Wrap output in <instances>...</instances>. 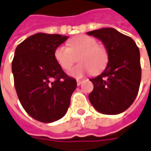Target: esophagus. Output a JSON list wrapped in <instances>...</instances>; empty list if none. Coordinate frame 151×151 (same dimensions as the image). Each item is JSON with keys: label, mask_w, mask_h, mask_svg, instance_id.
<instances>
[{"label": "esophagus", "mask_w": 151, "mask_h": 151, "mask_svg": "<svg viewBox=\"0 0 151 151\" xmlns=\"http://www.w3.org/2000/svg\"><path fill=\"white\" fill-rule=\"evenodd\" d=\"M82 82H83V79H77V84H78V86L82 83Z\"/></svg>", "instance_id": "34e87169"}]
</instances>
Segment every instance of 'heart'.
<instances>
[{
  "mask_svg": "<svg viewBox=\"0 0 151 151\" xmlns=\"http://www.w3.org/2000/svg\"><path fill=\"white\" fill-rule=\"evenodd\" d=\"M68 46L59 45L54 51L56 63L64 70H68L75 63V56H78L79 65L72 68L68 74L74 78L93 72L100 73L106 68L109 62L108 50L105 46L98 45L97 40L88 35H78L71 39Z\"/></svg>",
  "mask_w": 151,
  "mask_h": 151,
  "instance_id": "1",
  "label": "heart"
}]
</instances>
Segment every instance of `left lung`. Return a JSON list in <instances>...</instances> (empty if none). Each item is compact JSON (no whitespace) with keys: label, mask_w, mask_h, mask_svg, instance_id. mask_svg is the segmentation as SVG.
<instances>
[{"label":"left lung","mask_w":151,"mask_h":151,"mask_svg":"<svg viewBox=\"0 0 151 151\" xmlns=\"http://www.w3.org/2000/svg\"><path fill=\"white\" fill-rule=\"evenodd\" d=\"M101 40L109 62L103 73L89 79L94 84L88 100L99 112L116 115L133 104L141 80L140 54L134 40L112 28L87 33Z\"/></svg>","instance_id":"8db88e82"}]
</instances>
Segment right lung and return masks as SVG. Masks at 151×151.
<instances>
[{
    "instance_id": "obj_1",
    "label": "right lung",
    "mask_w": 151,
    "mask_h": 151,
    "mask_svg": "<svg viewBox=\"0 0 151 151\" xmlns=\"http://www.w3.org/2000/svg\"><path fill=\"white\" fill-rule=\"evenodd\" d=\"M68 36L38 33L17 46L12 63L17 95L26 112L42 122L66 114L77 87L56 63L54 51Z\"/></svg>"
}]
</instances>
